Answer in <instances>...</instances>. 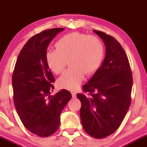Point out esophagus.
<instances>
[{
	"mask_svg": "<svg viewBox=\"0 0 147 147\" xmlns=\"http://www.w3.org/2000/svg\"><path fill=\"white\" fill-rule=\"evenodd\" d=\"M72 98H76V97H77V93H76V92H72Z\"/></svg>",
	"mask_w": 147,
	"mask_h": 147,
	"instance_id": "esophagus-1",
	"label": "esophagus"
}]
</instances>
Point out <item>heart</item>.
<instances>
[{"mask_svg":"<svg viewBox=\"0 0 147 147\" xmlns=\"http://www.w3.org/2000/svg\"><path fill=\"white\" fill-rule=\"evenodd\" d=\"M56 50L45 54V63L54 74L61 73L68 62L70 68L57 79L61 88L75 90L83 82L84 76L98 70L103 61L104 48L102 41L95 36L79 32L67 34L55 43Z\"/></svg>","mask_w":147,"mask_h":147,"instance_id":"1","label":"heart"}]
</instances>
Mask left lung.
<instances>
[{
  "mask_svg": "<svg viewBox=\"0 0 147 147\" xmlns=\"http://www.w3.org/2000/svg\"><path fill=\"white\" fill-rule=\"evenodd\" d=\"M106 45V56L97 72L82 89L90 96L77 95L82 103L84 129L95 138L110 136L119 127L129 109L132 72L125 51L114 37L93 30Z\"/></svg>",
  "mask_w": 147,
  "mask_h": 147,
  "instance_id": "left-lung-1",
  "label": "left lung"
}]
</instances>
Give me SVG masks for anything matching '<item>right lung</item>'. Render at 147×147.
<instances>
[{
	"label": "right lung",
	"mask_w": 147,
	"mask_h": 147,
	"mask_svg": "<svg viewBox=\"0 0 147 147\" xmlns=\"http://www.w3.org/2000/svg\"><path fill=\"white\" fill-rule=\"evenodd\" d=\"M63 30L52 28L30 38L20 52L13 72L16 110L25 127L39 137L58 130L60 113L72 97L65 89L50 96L55 77L45 59L49 43Z\"/></svg>",
	"instance_id": "obj_1"
}]
</instances>
